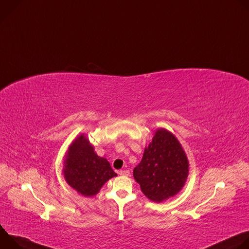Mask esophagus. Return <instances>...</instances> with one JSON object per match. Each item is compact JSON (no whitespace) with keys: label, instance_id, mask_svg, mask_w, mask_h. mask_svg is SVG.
Masks as SVG:
<instances>
[{"label":"esophagus","instance_id":"1","mask_svg":"<svg viewBox=\"0 0 249 249\" xmlns=\"http://www.w3.org/2000/svg\"><path fill=\"white\" fill-rule=\"evenodd\" d=\"M120 175H124V176H129L130 175V171L127 170V169H122L120 170Z\"/></svg>","mask_w":249,"mask_h":249}]
</instances>
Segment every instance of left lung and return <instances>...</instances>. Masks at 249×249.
<instances>
[{
	"label": "left lung",
	"mask_w": 249,
	"mask_h": 249,
	"mask_svg": "<svg viewBox=\"0 0 249 249\" xmlns=\"http://www.w3.org/2000/svg\"><path fill=\"white\" fill-rule=\"evenodd\" d=\"M188 174L189 161L185 151L177 138L164 128L156 130L141 162L133 170L142 192L156 203L178 194Z\"/></svg>",
	"instance_id": "left-lung-1"
}]
</instances>
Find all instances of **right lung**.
Returning <instances> with one entry per match:
<instances>
[{"instance_id":"add662e5","label":"right lung","mask_w":249,"mask_h":249,"mask_svg":"<svg viewBox=\"0 0 249 249\" xmlns=\"http://www.w3.org/2000/svg\"><path fill=\"white\" fill-rule=\"evenodd\" d=\"M62 172L68 185L85 197L96 195L105 182L117 176L108 160L96 155L85 134L69 146Z\"/></svg>"}]
</instances>
